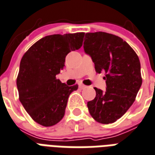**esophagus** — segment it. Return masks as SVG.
<instances>
[{
    "instance_id": "esophagus-1",
    "label": "esophagus",
    "mask_w": 155,
    "mask_h": 155,
    "mask_svg": "<svg viewBox=\"0 0 155 155\" xmlns=\"http://www.w3.org/2000/svg\"><path fill=\"white\" fill-rule=\"evenodd\" d=\"M79 87H80V88H85L86 86L84 85V84H79Z\"/></svg>"
}]
</instances>
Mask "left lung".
<instances>
[{"label":"left lung","instance_id":"left-lung-1","mask_svg":"<svg viewBox=\"0 0 155 155\" xmlns=\"http://www.w3.org/2000/svg\"><path fill=\"white\" fill-rule=\"evenodd\" d=\"M85 54L97 73L106 72V92L95 88L96 97L88 101V111L97 122L108 124L124 115L134 102L142 79L139 58L128 44L110 33H86Z\"/></svg>","mask_w":155,"mask_h":155}]
</instances>
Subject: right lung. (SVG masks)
<instances>
[{
  "label": "right lung",
  "instance_id": "1",
  "mask_svg": "<svg viewBox=\"0 0 155 155\" xmlns=\"http://www.w3.org/2000/svg\"><path fill=\"white\" fill-rule=\"evenodd\" d=\"M84 32L55 34L35 42L22 56L17 78L21 103L34 121L50 127L62 120L70 94L78 85L67 86L56 75L71 51L83 45Z\"/></svg>",
  "mask_w": 155,
  "mask_h": 155
}]
</instances>
